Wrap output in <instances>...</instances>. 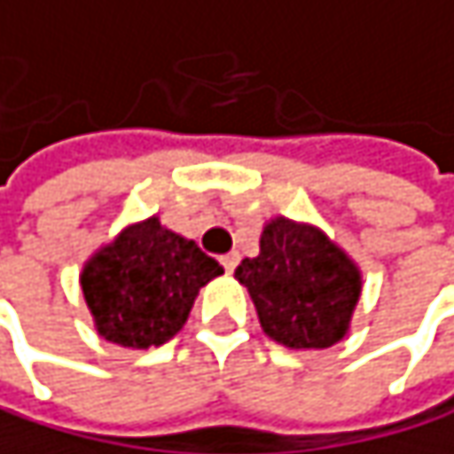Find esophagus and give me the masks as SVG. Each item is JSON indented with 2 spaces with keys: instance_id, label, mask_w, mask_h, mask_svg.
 Segmentation results:
<instances>
[{
  "instance_id": "34e87169",
  "label": "esophagus",
  "mask_w": 454,
  "mask_h": 454,
  "mask_svg": "<svg viewBox=\"0 0 454 454\" xmlns=\"http://www.w3.org/2000/svg\"><path fill=\"white\" fill-rule=\"evenodd\" d=\"M220 263H223L225 274H234V269L239 266V253H229V255H223V258H220Z\"/></svg>"
}]
</instances>
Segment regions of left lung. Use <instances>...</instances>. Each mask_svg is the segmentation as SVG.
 Returning a JSON list of instances; mask_svg holds the SVG:
<instances>
[{"mask_svg": "<svg viewBox=\"0 0 454 454\" xmlns=\"http://www.w3.org/2000/svg\"><path fill=\"white\" fill-rule=\"evenodd\" d=\"M247 287L263 333L293 351L340 343L362 298V269L319 225L274 215L263 223L261 253L234 274Z\"/></svg>", "mask_w": 454, "mask_h": 454, "instance_id": "1", "label": "left lung"}]
</instances>
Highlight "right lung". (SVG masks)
Returning <instances> with one entry per match:
<instances>
[{"instance_id":"add662e5","label":"right lung","mask_w":454,"mask_h":454,"mask_svg":"<svg viewBox=\"0 0 454 454\" xmlns=\"http://www.w3.org/2000/svg\"><path fill=\"white\" fill-rule=\"evenodd\" d=\"M220 274V263L193 239L169 231L159 215H151L127 223L84 261L79 287L98 335L143 351L175 338L199 290Z\"/></svg>"}]
</instances>
